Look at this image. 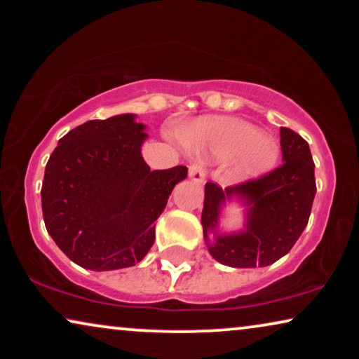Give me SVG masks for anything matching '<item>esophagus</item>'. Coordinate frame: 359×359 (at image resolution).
I'll return each instance as SVG.
<instances>
[{
  "label": "esophagus",
  "instance_id": "34e87169",
  "mask_svg": "<svg viewBox=\"0 0 359 359\" xmlns=\"http://www.w3.org/2000/svg\"><path fill=\"white\" fill-rule=\"evenodd\" d=\"M188 176L191 181H194V183H203V181L205 180V170L203 168V165L193 163V165H189Z\"/></svg>",
  "mask_w": 359,
  "mask_h": 359
}]
</instances>
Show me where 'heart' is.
<instances>
[{"label": "heart", "mask_w": 359, "mask_h": 359, "mask_svg": "<svg viewBox=\"0 0 359 359\" xmlns=\"http://www.w3.org/2000/svg\"><path fill=\"white\" fill-rule=\"evenodd\" d=\"M186 145L215 161L232 160L230 183H248L274 170L279 145L248 122L230 117H203L183 132Z\"/></svg>", "instance_id": "1"}]
</instances>
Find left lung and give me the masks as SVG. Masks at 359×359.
I'll return each mask as SVG.
<instances>
[{
    "mask_svg": "<svg viewBox=\"0 0 359 359\" xmlns=\"http://www.w3.org/2000/svg\"><path fill=\"white\" fill-rule=\"evenodd\" d=\"M279 135L284 163L271 173L225 189L215 183L205 184L201 215L204 240L210 257L225 266L273 264L289 253L309 222L317 191L311 149L287 127H281ZM233 198L245 208V227L238 233H220L219 215Z\"/></svg>",
    "mask_w": 359,
    "mask_h": 359,
    "instance_id": "obj_1",
    "label": "left lung"
}]
</instances>
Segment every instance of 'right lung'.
I'll list each match as a JSON object with an SVG mask.
<instances>
[{"label": "right lung", "mask_w": 359, "mask_h": 359, "mask_svg": "<svg viewBox=\"0 0 359 359\" xmlns=\"http://www.w3.org/2000/svg\"><path fill=\"white\" fill-rule=\"evenodd\" d=\"M147 127L135 114L88 121L58 140L42 183V212L58 248L81 268L111 271L142 262L155 220L186 166L150 171Z\"/></svg>", "instance_id": "1"}]
</instances>
